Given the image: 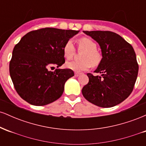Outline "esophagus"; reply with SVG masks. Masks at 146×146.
<instances>
[{
    "label": "esophagus",
    "mask_w": 146,
    "mask_h": 146,
    "mask_svg": "<svg viewBox=\"0 0 146 146\" xmlns=\"http://www.w3.org/2000/svg\"><path fill=\"white\" fill-rule=\"evenodd\" d=\"M80 75V73H78V72H75V77H78Z\"/></svg>",
    "instance_id": "34e87169"
}]
</instances>
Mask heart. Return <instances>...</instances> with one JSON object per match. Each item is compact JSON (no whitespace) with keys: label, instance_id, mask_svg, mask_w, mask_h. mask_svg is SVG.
<instances>
[{"label":"heart","instance_id":"obj_1","mask_svg":"<svg viewBox=\"0 0 146 146\" xmlns=\"http://www.w3.org/2000/svg\"><path fill=\"white\" fill-rule=\"evenodd\" d=\"M78 46L79 50L84 51L80 56L82 60L68 62L66 64V67L74 71L80 72L86 71L90 68V65L92 66L99 65L102 59V55L97 49V44L93 40L86 37L80 38L78 41ZM75 51L73 42L71 40H68L63 47L64 56L69 60L73 56Z\"/></svg>","mask_w":146,"mask_h":146}]
</instances>
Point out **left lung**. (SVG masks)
<instances>
[{
    "label": "left lung",
    "mask_w": 146,
    "mask_h": 146,
    "mask_svg": "<svg viewBox=\"0 0 146 146\" xmlns=\"http://www.w3.org/2000/svg\"><path fill=\"white\" fill-rule=\"evenodd\" d=\"M100 44L102 59L95 73H87L89 81L82 90L83 96L102 108L115 106L126 99L133 90L139 71L132 45L116 33L109 31H84Z\"/></svg>",
    "instance_id": "left-lung-1"
}]
</instances>
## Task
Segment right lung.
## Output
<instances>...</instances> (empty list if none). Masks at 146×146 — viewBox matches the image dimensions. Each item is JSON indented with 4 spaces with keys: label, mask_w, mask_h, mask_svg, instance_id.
I'll list each match as a JSON object with an SVG mask.
<instances>
[{
    "label": "right lung",
    "mask_w": 146,
    "mask_h": 146,
    "mask_svg": "<svg viewBox=\"0 0 146 146\" xmlns=\"http://www.w3.org/2000/svg\"><path fill=\"white\" fill-rule=\"evenodd\" d=\"M79 31L42 28L25 35L15 45L9 73L15 89L30 104L44 106L59 99L64 84L74 75L70 68H50L65 62L63 47Z\"/></svg>",
    "instance_id": "add662e5"
}]
</instances>
